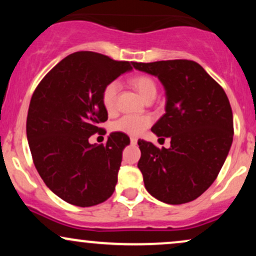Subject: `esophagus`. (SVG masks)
I'll return each mask as SVG.
<instances>
[{
	"label": "esophagus",
	"mask_w": 256,
	"mask_h": 256,
	"mask_svg": "<svg viewBox=\"0 0 256 256\" xmlns=\"http://www.w3.org/2000/svg\"><path fill=\"white\" fill-rule=\"evenodd\" d=\"M130 142H131V144H137V138L136 137H131Z\"/></svg>",
	"instance_id": "34e87169"
}]
</instances>
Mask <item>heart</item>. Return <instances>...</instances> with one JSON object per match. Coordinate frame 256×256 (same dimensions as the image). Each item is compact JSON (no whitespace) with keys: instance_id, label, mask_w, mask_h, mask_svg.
Returning <instances> with one entry per match:
<instances>
[{"instance_id":"b5f03b06","label":"heart","mask_w":256,"mask_h":256,"mask_svg":"<svg viewBox=\"0 0 256 256\" xmlns=\"http://www.w3.org/2000/svg\"><path fill=\"white\" fill-rule=\"evenodd\" d=\"M131 84L134 89L140 94L146 101L154 100L158 92V86L155 80L146 74L136 76L132 78ZM120 84L118 80H112L104 85L102 90V104L108 113H113L116 110V102H118ZM152 124V118L149 116H134V114H126L122 118L113 122L112 128L114 131L122 132V134H130V136H138Z\"/></svg>"}]
</instances>
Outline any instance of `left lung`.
Segmentation results:
<instances>
[{"instance_id": "1", "label": "left lung", "mask_w": 256, "mask_h": 256, "mask_svg": "<svg viewBox=\"0 0 256 256\" xmlns=\"http://www.w3.org/2000/svg\"><path fill=\"white\" fill-rule=\"evenodd\" d=\"M140 71L156 76L166 90V113L152 128L158 148L138 140V168L146 189L168 204H182L201 196L225 162L234 140V116L224 89L192 60L132 62Z\"/></svg>"}]
</instances>
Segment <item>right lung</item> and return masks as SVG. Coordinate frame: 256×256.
<instances>
[{
	"label": "right lung",
	"instance_id": "obj_1",
	"mask_svg": "<svg viewBox=\"0 0 256 256\" xmlns=\"http://www.w3.org/2000/svg\"><path fill=\"white\" fill-rule=\"evenodd\" d=\"M132 70L94 52H77L44 76L31 98L26 120L28 146L40 178L68 204L91 207L112 196L122 150L130 138L112 132L106 144L92 146L108 119L102 104L104 85Z\"/></svg>",
	"mask_w": 256,
	"mask_h": 256
}]
</instances>
